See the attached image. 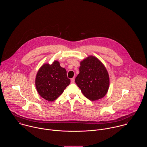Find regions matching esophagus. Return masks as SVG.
Returning <instances> with one entry per match:
<instances>
[{
    "label": "esophagus",
    "instance_id": "esophagus-1",
    "mask_svg": "<svg viewBox=\"0 0 147 147\" xmlns=\"http://www.w3.org/2000/svg\"><path fill=\"white\" fill-rule=\"evenodd\" d=\"M71 83H74V82H75V78H72L71 79Z\"/></svg>",
    "mask_w": 147,
    "mask_h": 147
}]
</instances>
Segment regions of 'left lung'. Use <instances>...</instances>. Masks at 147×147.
<instances>
[{"label":"left lung","instance_id":"8db88e82","mask_svg":"<svg viewBox=\"0 0 147 147\" xmlns=\"http://www.w3.org/2000/svg\"><path fill=\"white\" fill-rule=\"evenodd\" d=\"M79 71L75 83L84 96L91 101L104 97L109 89V76L103 64L90 56L81 62Z\"/></svg>","mask_w":147,"mask_h":147}]
</instances>
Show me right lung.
I'll list each match as a JSON object with an SVG mask.
<instances>
[{"label": "right lung", "mask_w": 147, "mask_h": 147, "mask_svg": "<svg viewBox=\"0 0 147 147\" xmlns=\"http://www.w3.org/2000/svg\"><path fill=\"white\" fill-rule=\"evenodd\" d=\"M70 82L65 69L55 61L51 65L45 64L40 68L36 78V86L42 98L53 101L62 94Z\"/></svg>", "instance_id": "right-lung-1"}]
</instances>
